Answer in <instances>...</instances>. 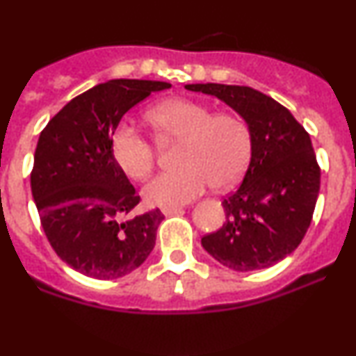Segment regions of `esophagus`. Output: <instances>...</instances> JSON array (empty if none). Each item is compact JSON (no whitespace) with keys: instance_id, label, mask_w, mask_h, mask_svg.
Returning a JSON list of instances; mask_svg holds the SVG:
<instances>
[{"instance_id":"34e87169","label":"esophagus","mask_w":356,"mask_h":356,"mask_svg":"<svg viewBox=\"0 0 356 356\" xmlns=\"http://www.w3.org/2000/svg\"><path fill=\"white\" fill-rule=\"evenodd\" d=\"M184 209L181 206H170V207H164L162 212H164L165 216H172V214H179V212H182Z\"/></svg>"}]
</instances>
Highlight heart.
Here are the masks:
<instances>
[{
    "instance_id": "1",
    "label": "heart",
    "mask_w": 356,
    "mask_h": 356,
    "mask_svg": "<svg viewBox=\"0 0 356 356\" xmlns=\"http://www.w3.org/2000/svg\"><path fill=\"white\" fill-rule=\"evenodd\" d=\"M162 138L182 140L181 169L159 174L144 187L152 206L170 207L191 202L207 187L227 189L239 181L251 155V134L234 113H212L192 100H167L147 113ZM113 161L130 179L144 181L155 165V149L132 125L120 122L110 138Z\"/></svg>"
}]
</instances>
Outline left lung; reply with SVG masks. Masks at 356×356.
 Instances as JSON below:
<instances>
[{"mask_svg":"<svg viewBox=\"0 0 356 356\" xmlns=\"http://www.w3.org/2000/svg\"><path fill=\"white\" fill-rule=\"evenodd\" d=\"M234 108L251 134L243 182L222 201L226 220L204 236L202 248L234 271L275 266L300 246L320 192L312 138L288 108L251 87L186 85Z\"/></svg>","mask_w":356,"mask_h":356,"instance_id":"obj_1","label":"left lung"}]
</instances>
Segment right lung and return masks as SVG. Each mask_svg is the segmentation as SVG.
Listing matches in <instances>:
<instances>
[{"label":"right lung","instance_id":"1","mask_svg":"<svg viewBox=\"0 0 356 356\" xmlns=\"http://www.w3.org/2000/svg\"><path fill=\"white\" fill-rule=\"evenodd\" d=\"M170 88L154 80H110L68 102L38 138L31 194L53 251L95 280H117L152 252L159 209L136 214L140 202L113 161L110 138L122 117L150 93Z\"/></svg>","mask_w":356,"mask_h":356}]
</instances>
